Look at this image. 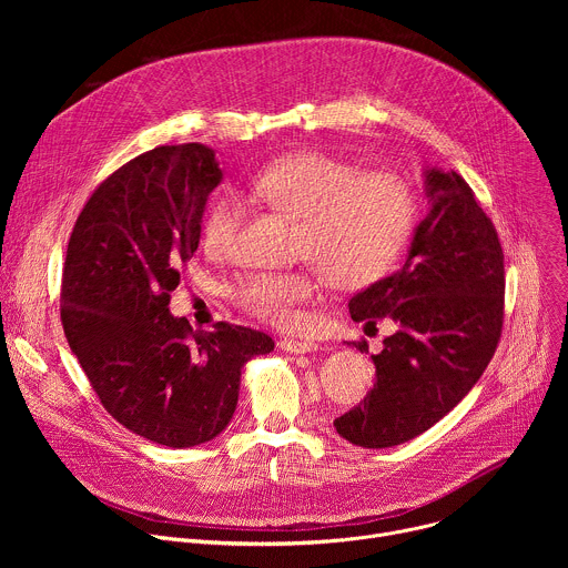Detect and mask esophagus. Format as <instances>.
<instances>
[{
    "label": "esophagus",
    "instance_id": "obj_1",
    "mask_svg": "<svg viewBox=\"0 0 568 568\" xmlns=\"http://www.w3.org/2000/svg\"><path fill=\"white\" fill-rule=\"evenodd\" d=\"M278 346L285 353H292V355H307V353H316L318 351V344L303 342V339H283Z\"/></svg>",
    "mask_w": 568,
    "mask_h": 568
}]
</instances>
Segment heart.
I'll return each instance as SVG.
<instances>
[{
	"instance_id": "1",
	"label": "heart",
	"mask_w": 568,
	"mask_h": 568,
	"mask_svg": "<svg viewBox=\"0 0 568 568\" xmlns=\"http://www.w3.org/2000/svg\"><path fill=\"white\" fill-rule=\"evenodd\" d=\"M247 197L298 217L296 254L314 261L342 290L382 278L407 245L416 217L407 182L388 173L357 175L346 161L323 152H296L272 161L250 180ZM245 215L247 206L240 197H215L202 226L204 250L226 254ZM314 290L316 278L310 270H256L235 281L233 298L274 326H290Z\"/></svg>"
}]
</instances>
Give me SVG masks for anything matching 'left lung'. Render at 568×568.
<instances>
[{"label":"left lung","instance_id":"obj_1","mask_svg":"<svg viewBox=\"0 0 568 568\" xmlns=\"http://www.w3.org/2000/svg\"><path fill=\"white\" fill-rule=\"evenodd\" d=\"M423 184L429 211L402 270L351 298L353 321L386 316L397 326L371 355V393L335 420L342 438L366 449L407 443L445 418L501 337L506 278L495 224L458 173L427 169Z\"/></svg>","mask_w":568,"mask_h":568}]
</instances>
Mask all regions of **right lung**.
I'll return each mask as SVG.
<instances>
[{
    "instance_id": "right-lung-1",
    "label": "right lung",
    "mask_w": 568,
    "mask_h": 568,
    "mask_svg": "<svg viewBox=\"0 0 568 568\" xmlns=\"http://www.w3.org/2000/svg\"><path fill=\"white\" fill-rule=\"evenodd\" d=\"M220 182L204 143L134 156L80 211L62 270L64 337L103 407L136 436L178 449L226 429L242 368L274 351L265 333L224 321L193 331L169 307Z\"/></svg>"
}]
</instances>
